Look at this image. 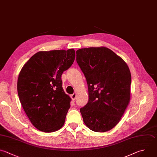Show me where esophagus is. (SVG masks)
I'll return each mask as SVG.
<instances>
[{"instance_id":"esophagus-1","label":"esophagus","mask_w":157,"mask_h":157,"mask_svg":"<svg viewBox=\"0 0 157 157\" xmlns=\"http://www.w3.org/2000/svg\"><path fill=\"white\" fill-rule=\"evenodd\" d=\"M76 96H77V93H74L73 94H72L71 98H72V100H75V98H76Z\"/></svg>"}]
</instances>
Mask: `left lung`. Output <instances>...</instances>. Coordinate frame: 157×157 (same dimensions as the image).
<instances>
[{
	"instance_id": "left-lung-1",
	"label": "left lung",
	"mask_w": 157,
	"mask_h": 157,
	"mask_svg": "<svg viewBox=\"0 0 157 157\" xmlns=\"http://www.w3.org/2000/svg\"><path fill=\"white\" fill-rule=\"evenodd\" d=\"M76 53L88 88V102L80 109L84 123L93 131H108L119 123L129 104V69L105 47L81 48Z\"/></svg>"
}]
</instances>
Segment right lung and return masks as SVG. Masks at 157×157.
Wrapping results in <instances>:
<instances>
[{
    "mask_svg": "<svg viewBox=\"0 0 157 157\" xmlns=\"http://www.w3.org/2000/svg\"><path fill=\"white\" fill-rule=\"evenodd\" d=\"M75 57L73 48L39 52L20 72L17 90L20 102L31 123L41 131L55 132L64 124L71 98L64 91L61 75Z\"/></svg>",
    "mask_w": 157,
    "mask_h": 157,
    "instance_id": "obj_1",
    "label": "right lung"
}]
</instances>
